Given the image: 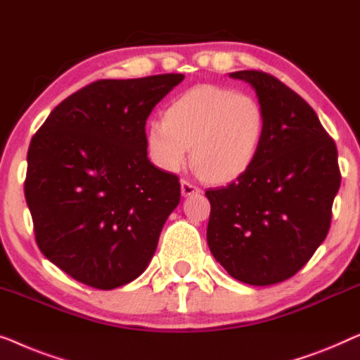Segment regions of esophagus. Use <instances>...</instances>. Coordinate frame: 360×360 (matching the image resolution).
<instances>
[{
	"instance_id": "obj_1",
	"label": "esophagus",
	"mask_w": 360,
	"mask_h": 360,
	"mask_svg": "<svg viewBox=\"0 0 360 360\" xmlns=\"http://www.w3.org/2000/svg\"><path fill=\"white\" fill-rule=\"evenodd\" d=\"M181 192H182V195H184V197H189V195H194V194H200L202 191L197 186L191 184L189 181L181 179Z\"/></svg>"
}]
</instances>
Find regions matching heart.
Here are the masks:
<instances>
[{
    "label": "heart",
    "mask_w": 360,
    "mask_h": 360,
    "mask_svg": "<svg viewBox=\"0 0 360 360\" xmlns=\"http://www.w3.org/2000/svg\"><path fill=\"white\" fill-rule=\"evenodd\" d=\"M266 135V112L255 96L219 84H199L168 104L163 120L146 127L151 163L178 173L189 156L202 178L221 184L255 163Z\"/></svg>",
    "instance_id": "heart-1"
}]
</instances>
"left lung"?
Here are the masks:
<instances>
[{
	"instance_id": "obj_1",
	"label": "left lung",
	"mask_w": 360,
	"mask_h": 360,
	"mask_svg": "<svg viewBox=\"0 0 360 360\" xmlns=\"http://www.w3.org/2000/svg\"><path fill=\"white\" fill-rule=\"evenodd\" d=\"M252 86L266 112V135L250 169L210 200L207 243L236 281L272 285L310 261L331 225L341 184L336 143L305 99L272 75L230 73Z\"/></svg>"
}]
</instances>
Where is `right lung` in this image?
I'll use <instances>...</instances> for the list:
<instances>
[{"mask_svg":"<svg viewBox=\"0 0 360 360\" xmlns=\"http://www.w3.org/2000/svg\"><path fill=\"white\" fill-rule=\"evenodd\" d=\"M182 79L94 81L62 101L30 140L24 194L35 241L78 282L110 290L150 264L181 186L146 156L145 124Z\"/></svg>","mask_w":360,"mask_h":360,"instance_id":"add662e5","label":"right lung"}]
</instances>
